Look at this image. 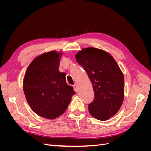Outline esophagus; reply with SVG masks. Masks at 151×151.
<instances>
[{"instance_id": "obj_1", "label": "esophagus", "mask_w": 151, "mask_h": 151, "mask_svg": "<svg viewBox=\"0 0 151 151\" xmlns=\"http://www.w3.org/2000/svg\"><path fill=\"white\" fill-rule=\"evenodd\" d=\"M73 87H74V91H76V93H78L79 91H78V88H77V86L76 84H74Z\"/></svg>"}]
</instances>
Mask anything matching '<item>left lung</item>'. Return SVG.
I'll return each mask as SVG.
<instances>
[{
    "instance_id": "obj_1",
    "label": "left lung",
    "mask_w": 151,
    "mask_h": 151,
    "mask_svg": "<svg viewBox=\"0 0 151 151\" xmlns=\"http://www.w3.org/2000/svg\"><path fill=\"white\" fill-rule=\"evenodd\" d=\"M93 84L94 99L89 104L90 114L104 121L119 110L124 99V76L115 59L103 50L88 47L76 55Z\"/></svg>"
}]
</instances>
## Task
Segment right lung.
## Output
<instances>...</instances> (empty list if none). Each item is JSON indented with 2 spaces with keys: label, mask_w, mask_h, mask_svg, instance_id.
I'll return each mask as SVG.
<instances>
[{
  "label": "right lung",
  "mask_w": 151,
  "mask_h": 151,
  "mask_svg": "<svg viewBox=\"0 0 151 151\" xmlns=\"http://www.w3.org/2000/svg\"><path fill=\"white\" fill-rule=\"evenodd\" d=\"M62 52H48L31 62L23 79V91L29 106L38 115L52 120L62 115L75 94L66 83L65 73L58 70Z\"/></svg>",
  "instance_id": "add662e5"
}]
</instances>
